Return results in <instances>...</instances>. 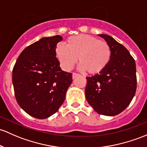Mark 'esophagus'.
I'll list each match as a JSON object with an SVG mask.
<instances>
[{"label": "esophagus", "instance_id": "1", "mask_svg": "<svg viewBox=\"0 0 147 147\" xmlns=\"http://www.w3.org/2000/svg\"><path fill=\"white\" fill-rule=\"evenodd\" d=\"M78 76H80V74L76 73V72H73V73H72V78L73 79L76 78Z\"/></svg>", "mask_w": 147, "mask_h": 147}]
</instances>
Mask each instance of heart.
Returning a JSON list of instances; mask_svg holds the SVG:
<instances>
[{"instance_id":"obj_1","label":"heart","mask_w":147,"mask_h":147,"mask_svg":"<svg viewBox=\"0 0 147 147\" xmlns=\"http://www.w3.org/2000/svg\"><path fill=\"white\" fill-rule=\"evenodd\" d=\"M55 54L65 70H70L78 62V57L82 69L89 74H98L109 65L111 49L106 41L82 34L67 38L65 46L58 44Z\"/></svg>"}]
</instances>
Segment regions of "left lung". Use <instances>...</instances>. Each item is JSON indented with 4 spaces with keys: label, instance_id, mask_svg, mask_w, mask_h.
<instances>
[{
    "label": "left lung",
    "instance_id": "left-lung-1",
    "mask_svg": "<svg viewBox=\"0 0 147 147\" xmlns=\"http://www.w3.org/2000/svg\"><path fill=\"white\" fill-rule=\"evenodd\" d=\"M111 49L107 67L99 74L86 78L85 96L94 110L114 116L129 106L137 89L136 64L127 49L106 34H99Z\"/></svg>",
    "mask_w": 147,
    "mask_h": 147
}]
</instances>
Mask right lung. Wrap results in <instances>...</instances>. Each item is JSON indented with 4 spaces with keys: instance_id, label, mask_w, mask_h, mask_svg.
Listing matches in <instances>:
<instances>
[{
    "instance_id": "1",
    "label": "right lung",
    "mask_w": 147,
    "mask_h": 147,
    "mask_svg": "<svg viewBox=\"0 0 147 147\" xmlns=\"http://www.w3.org/2000/svg\"><path fill=\"white\" fill-rule=\"evenodd\" d=\"M62 36L45 37L24 49L12 69L18 103L38 119L50 117L63 103L72 74L62 70L55 49Z\"/></svg>"
}]
</instances>
